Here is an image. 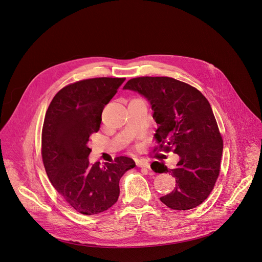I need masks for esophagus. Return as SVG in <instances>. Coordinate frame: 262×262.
I'll list each match as a JSON object with an SVG mask.
<instances>
[{"instance_id":"1","label":"esophagus","mask_w":262,"mask_h":262,"mask_svg":"<svg viewBox=\"0 0 262 262\" xmlns=\"http://www.w3.org/2000/svg\"><path fill=\"white\" fill-rule=\"evenodd\" d=\"M137 166L139 168H143V169H147V170H151L150 169V165L148 163H144V162H137Z\"/></svg>"}]
</instances>
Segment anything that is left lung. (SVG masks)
I'll return each instance as SVG.
<instances>
[{"instance_id":"obj_1","label":"left lung","mask_w":262,"mask_h":262,"mask_svg":"<svg viewBox=\"0 0 262 262\" xmlns=\"http://www.w3.org/2000/svg\"><path fill=\"white\" fill-rule=\"evenodd\" d=\"M124 89L138 91L151 103L159 127L154 151L177 154L176 167L155 162L157 173H171L176 179L172 193L161 201L175 210L200 205L211 193L220 174L223 139L211 106L195 87L169 77L130 79Z\"/></svg>"}]
</instances>
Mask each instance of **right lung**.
I'll use <instances>...</instances> for the list:
<instances>
[{"label":"right lung","instance_id":"right-lung-1","mask_svg":"<svg viewBox=\"0 0 262 262\" xmlns=\"http://www.w3.org/2000/svg\"><path fill=\"white\" fill-rule=\"evenodd\" d=\"M125 78H94L63 87L51 101L41 134V156L51 183L74 210L91 215L105 211L119 197V180L135 162L115 158L91 165L89 137L100 127L105 104Z\"/></svg>","mask_w":262,"mask_h":262}]
</instances>
